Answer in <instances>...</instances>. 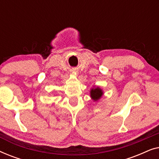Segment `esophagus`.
<instances>
[{
	"mask_svg": "<svg viewBox=\"0 0 159 159\" xmlns=\"http://www.w3.org/2000/svg\"><path fill=\"white\" fill-rule=\"evenodd\" d=\"M73 73H75V74H77V71H73Z\"/></svg>",
	"mask_w": 159,
	"mask_h": 159,
	"instance_id": "34e87169",
	"label": "esophagus"
}]
</instances>
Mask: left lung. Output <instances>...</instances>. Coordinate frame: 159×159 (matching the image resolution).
I'll use <instances>...</instances> for the list:
<instances>
[{"instance_id": "left-lung-1", "label": "left lung", "mask_w": 159, "mask_h": 159, "mask_svg": "<svg viewBox=\"0 0 159 159\" xmlns=\"http://www.w3.org/2000/svg\"><path fill=\"white\" fill-rule=\"evenodd\" d=\"M103 94V90H102L100 88H98V87L92 88L90 90V97L92 98V99L95 101H96L98 100L101 98Z\"/></svg>"}]
</instances>
